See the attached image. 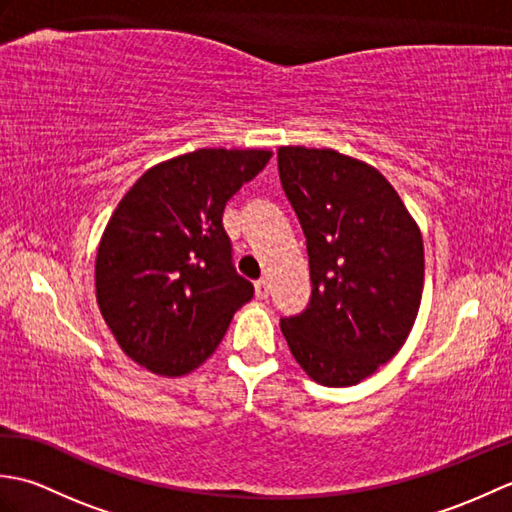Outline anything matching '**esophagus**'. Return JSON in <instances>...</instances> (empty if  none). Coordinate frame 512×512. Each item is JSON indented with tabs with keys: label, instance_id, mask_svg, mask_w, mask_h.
Segmentation results:
<instances>
[{
	"label": "esophagus",
	"instance_id": "obj_1",
	"mask_svg": "<svg viewBox=\"0 0 512 512\" xmlns=\"http://www.w3.org/2000/svg\"><path fill=\"white\" fill-rule=\"evenodd\" d=\"M255 295H257V299H268V295H270V284H268V279H259V281H255Z\"/></svg>",
	"mask_w": 512,
	"mask_h": 512
}]
</instances>
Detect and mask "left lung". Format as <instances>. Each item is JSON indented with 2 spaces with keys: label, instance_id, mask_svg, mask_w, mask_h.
I'll return each mask as SVG.
<instances>
[{
  "label": "left lung",
  "instance_id": "left-lung-1",
  "mask_svg": "<svg viewBox=\"0 0 512 512\" xmlns=\"http://www.w3.org/2000/svg\"><path fill=\"white\" fill-rule=\"evenodd\" d=\"M279 178L306 235L312 295L281 319L292 356L325 387L372 376L407 341L424 284L416 222L394 187L334 149L281 147Z\"/></svg>",
  "mask_w": 512,
  "mask_h": 512
}]
</instances>
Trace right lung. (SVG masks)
<instances>
[{"instance_id":"obj_1","label":"right lung","mask_w":512,"mask_h":512,"mask_svg":"<svg viewBox=\"0 0 512 512\" xmlns=\"http://www.w3.org/2000/svg\"><path fill=\"white\" fill-rule=\"evenodd\" d=\"M270 156L198 149L151 167L118 202L96 253V301L121 350L149 372L202 365L253 299L222 213Z\"/></svg>"}]
</instances>
